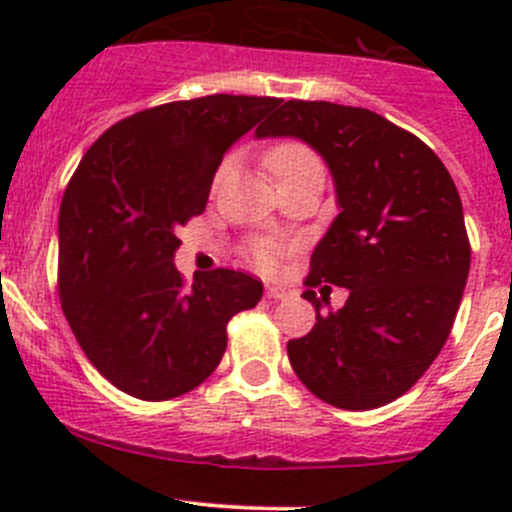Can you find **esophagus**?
<instances>
[{"mask_svg": "<svg viewBox=\"0 0 512 512\" xmlns=\"http://www.w3.org/2000/svg\"><path fill=\"white\" fill-rule=\"evenodd\" d=\"M267 299H272V302H277V299H285V297H289V292L285 287H277V285H270L267 287Z\"/></svg>", "mask_w": 512, "mask_h": 512, "instance_id": "obj_1", "label": "esophagus"}]
</instances>
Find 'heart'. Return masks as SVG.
Segmentation results:
<instances>
[{
	"instance_id": "1",
	"label": "heart",
	"mask_w": 512,
	"mask_h": 512,
	"mask_svg": "<svg viewBox=\"0 0 512 512\" xmlns=\"http://www.w3.org/2000/svg\"><path fill=\"white\" fill-rule=\"evenodd\" d=\"M312 160H319V158L314 156L312 148L304 146V143H299V141L277 143V146H272L265 156L267 168H270V173L275 175L277 180L289 178L294 170H299L302 165L312 163ZM227 173H230V160L220 163V168L215 170V178H213L215 188H218V185H223ZM250 255H252V262H255L262 272H272L277 267V260H280V255H282L280 240H275V237H257V240H252V245H250Z\"/></svg>"
}]
</instances>
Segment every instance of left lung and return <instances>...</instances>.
<instances>
[{
	"instance_id": "8db88e82",
	"label": "left lung",
	"mask_w": 512,
	"mask_h": 512,
	"mask_svg": "<svg viewBox=\"0 0 512 512\" xmlns=\"http://www.w3.org/2000/svg\"><path fill=\"white\" fill-rule=\"evenodd\" d=\"M265 136L309 143L339 203L304 280L317 324L289 339V364L337 409L391 404L443 349L466 287L471 242L456 183L421 138L369 108L292 98L257 128ZM327 284L347 286L350 299L322 315L313 287Z\"/></svg>"
}]
</instances>
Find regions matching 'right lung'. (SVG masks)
I'll return each mask as SVG.
<instances>
[{
    "mask_svg": "<svg viewBox=\"0 0 512 512\" xmlns=\"http://www.w3.org/2000/svg\"><path fill=\"white\" fill-rule=\"evenodd\" d=\"M280 106L215 94L146 108L86 151L59 210V297L76 342L116 389L168 401L223 359L227 322L262 282L218 267L185 285L175 230L200 215L225 151Z\"/></svg>",
    "mask_w": 512,
    "mask_h": 512,
    "instance_id": "right-lung-1",
    "label": "right lung"
}]
</instances>
